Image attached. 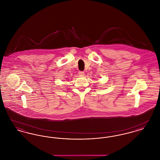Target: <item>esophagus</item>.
<instances>
[{
    "mask_svg": "<svg viewBox=\"0 0 160 160\" xmlns=\"http://www.w3.org/2000/svg\"><path fill=\"white\" fill-rule=\"evenodd\" d=\"M84 74V72L83 71H79L78 72V75L80 76H83Z\"/></svg>",
    "mask_w": 160,
    "mask_h": 160,
    "instance_id": "esophagus-1",
    "label": "esophagus"
}]
</instances>
